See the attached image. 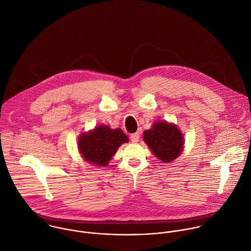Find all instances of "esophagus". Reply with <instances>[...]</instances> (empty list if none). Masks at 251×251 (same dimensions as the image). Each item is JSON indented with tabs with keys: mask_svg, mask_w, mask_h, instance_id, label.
<instances>
[{
	"mask_svg": "<svg viewBox=\"0 0 251 251\" xmlns=\"http://www.w3.org/2000/svg\"><path fill=\"white\" fill-rule=\"evenodd\" d=\"M139 138H140V135L138 132H135L133 134L130 135V140L133 142V143H137L139 141Z\"/></svg>",
	"mask_w": 251,
	"mask_h": 251,
	"instance_id": "obj_1",
	"label": "esophagus"
}]
</instances>
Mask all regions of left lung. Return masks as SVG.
I'll return each mask as SVG.
<instances>
[{"label": "left lung", "instance_id": "obj_1", "mask_svg": "<svg viewBox=\"0 0 251 251\" xmlns=\"http://www.w3.org/2000/svg\"><path fill=\"white\" fill-rule=\"evenodd\" d=\"M143 140L163 163L174 161L183 151L182 133L175 124L166 121L154 122L150 129L144 131Z\"/></svg>", "mask_w": 251, "mask_h": 251}]
</instances>
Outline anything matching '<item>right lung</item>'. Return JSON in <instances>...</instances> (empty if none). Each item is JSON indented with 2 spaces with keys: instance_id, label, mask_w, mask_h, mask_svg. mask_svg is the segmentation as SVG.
<instances>
[{
  "instance_id": "1",
  "label": "right lung",
  "mask_w": 251,
  "mask_h": 251,
  "mask_svg": "<svg viewBox=\"0 0 251 251\" xmlns=\"http://www.w3.org/2000/svg\"><path fill=\"white\" fill-rule=\"evenodd\" d=\"M128 137L120 128H111L106 125L97 126L94 129L82 132L78 137V151L86 162L96 167L108 166L122 144Z\"/></svg>"
}]
</instances>
